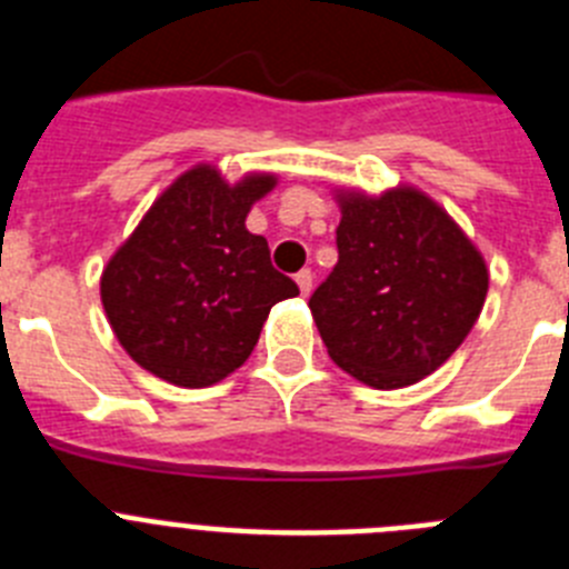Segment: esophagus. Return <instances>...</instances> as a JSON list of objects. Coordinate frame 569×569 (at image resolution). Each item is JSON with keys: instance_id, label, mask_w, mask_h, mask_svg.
Here are the masks:
<instances>
[{"instance_id": "esophagus-1", "label": "esophagus", "mask_w": 569, "mask_h": 569, "mask_svg": "<svg viewBox=\"0 0 569 569\" xmlns=\"http://www.w3.org/2000/svg\"><path fill=\"white\" fill-rule=\"evenodd\" d=\"M296 284H299L301 296H308L310 290H313V270L310 268L299 270V273H296Z\"/></svg>"}]
</instances>
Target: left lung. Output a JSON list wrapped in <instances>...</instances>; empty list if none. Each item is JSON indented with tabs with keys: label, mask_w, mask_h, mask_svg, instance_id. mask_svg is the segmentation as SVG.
I'll list each match as a JSON object with an SVG mask.
<instances>
[{
	"label": "left lung",
	"mask_w": 569,
	"mask_h": 569,
	"mask_svg": "<svg viewBox=\"0 0 569 569\" xmlns=\"http://www.w3.org/2000/svg\"><path fill=\"white\" fill-rule=\"evenodd\" d=\"M339 261L310 296L330 359L376 390L416 385L467 339L487 296L485 259L413 188L339 193Z\"/></svg>",
	"instance_id": "left-lung-1"
}]
</instances>
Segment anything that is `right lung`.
Wrapping results in <instances>:
<instances>
[{"instance_id":"add662e5","label":"right lung","mask_w":569,"mask_h":569,"mask_svg":"<svg viewBox=\"0 0 569 569\" xmlns=\"http://www.w3.org/2000/svg\"><path fill=\"white\" fill-rule=\"evenodd\" d=\"M276 176L228 184L210 164L153 202L102 273V305L136 365L179 387H208L244 365L276 301L299 293L244 228Z\"/></svg>"}]
</instances>
